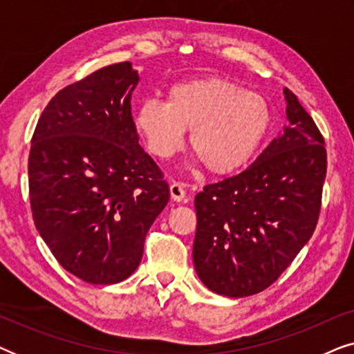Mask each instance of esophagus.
Here are the masks:
<instances>
[{"instance_id":"1","label":"esophagus","mask_w":354,"mask_h":354,"mask_svg":"<svg viewBox=\"0 0 354 354\" xmlns=\"http://www.w3.org/2000/svg\"><path fill=\"white\" fill-rule=\"evenodd\" d=\"M171 198L174 201L185 200V188H183L182 183H178V182L171 183Z\"/></svg>"}]
</instances>
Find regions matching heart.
<instances>
[{
    "label": "heart",
    "instance_id": "1",
    "mask_svg": "<svg viewBox=\"0 0 354 354\" xmlns=\"http://www.w3.org/2000/svg\"><path fill=\"white\" fill-rule=\"evenodd\" d=\"M272 113L264 96L219 77L182 80L166 101L148 98L133 109V127L159 159L183 145L212 176H230L253 161L270 130Z\"/></svg>",
    "mask_w": 354,
    "mask_h": 354
}]
</instances>
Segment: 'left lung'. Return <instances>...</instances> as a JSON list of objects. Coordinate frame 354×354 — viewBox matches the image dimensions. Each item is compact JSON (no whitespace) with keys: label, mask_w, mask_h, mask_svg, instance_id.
<instances>
[{"label":"left lung","mask_w":354,"mask_h":354,"mask_svg":"<svg viewBox=\"0 0 354 354\" xmlns=\"http://www.w3.org/2000/svg\"><path fill=\"white\" fill-rule=\"evenodd\" d=\"M288 124L239 176L195 196L193 264L211 292H263L311 239L327 172L324 138L297 96L283 88Z\"/></svg>","instance_id":"1"}]
</instances>
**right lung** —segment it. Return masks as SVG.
Wrapping results in <instances>:
<instances>
[{
    "label": "right lung",
    "mask_w": 354,
    "mask_h": 354,
    "mask_svg": "<svg viewBox=\"0 0 354 354\" xmlns=\"http://www.w3.org/2000/svg\"><path fill=\"white\" fill-rule=\"evenodd\" d=\"M132 62L86 75L53 96L28 156L33 221L62 268L84 282L118 283L138 268L169 185L140 147Z\"/></svg>",
    "instance_id": "add662e5"
}]
</instances>
